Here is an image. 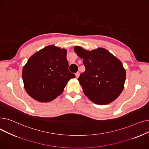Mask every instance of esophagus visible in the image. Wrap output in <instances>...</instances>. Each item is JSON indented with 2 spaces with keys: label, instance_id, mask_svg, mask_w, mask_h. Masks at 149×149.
<instances>
[{
  "label": "esophagus",
  "instance_id": "esophagus-1",
  "mask_svg": "<svg viewBox=\"0 0 149 149\" xmlns=\"http://www.w3.org/2000/svg\"><path fill=\"white\" fill-rule=\"evenodd\" d=\"M79 75H80V73L79 72H77L76 74H75V76H76V78H78L79 77Z\"/></svg>",
  "mask_w": 149,
  "mask_h": 149
}]
</instances>
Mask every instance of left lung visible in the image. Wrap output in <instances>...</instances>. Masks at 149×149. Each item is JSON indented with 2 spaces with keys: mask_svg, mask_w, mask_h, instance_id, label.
Here are the masks:
<instances>
[{
  "mask_svg": "<svg viewBox=\"0 0 149 149\" xmlns=\"http://www.w3.org/2000/svg\"><path fill=\"white\" fill-rule=\"evenodd\" d=\"M75 53L83 59L85 71L78 79L86 96L98 104H107L123 90L126 70L122 63L104 48L91 51L75 46Z\"/></svg>",
  "mask_w": 149,
  "mask_h": 149,
  "instance_id": "8db88e82",
  "label": "left lung"
}]
</instances>
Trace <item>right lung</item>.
Returning a JSON list of instances; mask_svg holds the SVG:
<instances>
[{
  "mask_svg": "<svg viewBox=\"0 0 149 149\" xmlns=\"http://www.w3.org/2000/svg\"><path fill=\"white\" fill-rule=\"evenodd\" d=\"M66 50L45 47L28 60L22 70L28 94L40 102H49L61 94L68 81L75 77L69 69Z\"/></svg>",
  "mask_w": 149,
  "mask_h": 149,
  "instance_id": "1",
  "label": "right lung"
}]
</instances>
